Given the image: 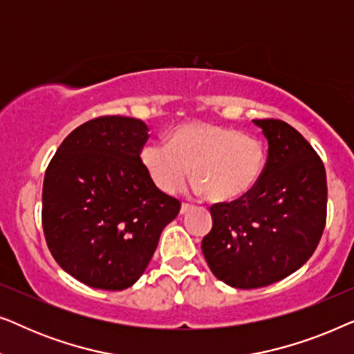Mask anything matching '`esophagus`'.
Wrapping results in <instances>:
<instances>
[{"label": "esophagus", "instance_id": "obj_1", "mask_svg": "<svg viewBox=\"0 0 354 354\" xmlns=\"http://www.w3.org/2000/svg\"><path fill=\"white\" fill-rule=\"evenodd\" d=\"M192 209H193V206L187 205V203H182V206H180V214H187V212L192 211Z\"/></svg>", "mask_w": 354, "mask_h": 354}]
</instances>
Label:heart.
<instances>
[{"mask_svg":"<svg viewBox=\"0 0 354 354\" xmlns=\"http://www.w3.org/2000/svg\"><path fill=\"white\" fill-rule=\"evenodd\" d=\"M264 143L241 130L212 122L176 127L166 142H149L140 161L164 193L180 188L193 169V190L214 203H230L258 185L266 167Z\"/></svg>","mask_w":354,"mask_h":354,"instance_id":"heart-1","label":"heart"}]
</instances>
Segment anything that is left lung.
Returning <instances> with one entry per match:
<instances>
[{
	"label": "left lung",
	"instance_id": "1",
	"mask_svg": "<svg viewBox=\"0 0 354 354\" xmlns=\"http://www.w3.org/2000/svg\"><path fill=\"white\" fill-rule=\"evenodd\" d=\"M269 151L254 190L211 206L201 250L212 274L234 288H259L288 277L311 258L326 225L327 178L321 158L298 130L254 119Z\"/></svg>",
	"mask_w": 354,
	"mask_h": 354
}]
</instances>
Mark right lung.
I'll use <instances>...</instances> for the list:
<instances>
[{"instance_id": "right-lung-1", "label": "right lung", "mask_w": 354, "mask_h": 354, "mask_svg": "<svg viewBox=\"0 0 354 354\" xmlns=\"http://www.w3.org/2000/svg\"><path fill=\"white\" fill-rule=\"evenodd\" d=\"M148 125L103 115L67 135L43 182V232L56 263L101 290L132 287L148 268L180 201L154 185L140 161Z\"/></svg>"}]
</instances>
